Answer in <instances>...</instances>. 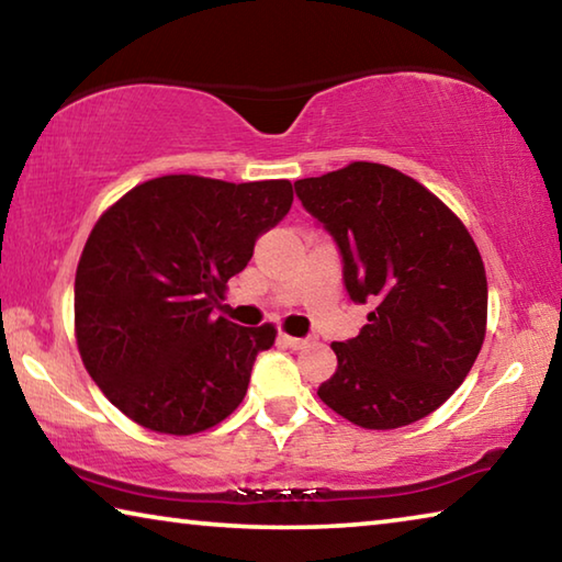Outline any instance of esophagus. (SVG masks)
Listing matches in <instances>:
<instances>
[{
	"label": "esophagus",
	"instance_id": "1",
	"mask_svg": "<svg viewBox=\"0 0 562 562\" xmlns=\"http://www.w3.org/2000/svg\"><path fill=\"white\" fill-rule=\"evenodd\" d=\"M280 339H282L288 347H292V349H302V347H307L310 341H312L310 337H290V335H282Z\"/></svg>",
	"mask_w": 562,
	"mask_h": 562
}]
</instances>
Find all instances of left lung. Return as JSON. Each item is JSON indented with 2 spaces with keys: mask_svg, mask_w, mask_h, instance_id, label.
Returning a JSON list of instances; mask_svg holds the SVG:
<instances>
[{
  "mask_svg": "<svg viewBox=\"0 0 562 562\" xmlns=\"http://www.w3.org/2000/svg\"><path fill=\"white\" fill-rule=\"evenodd\" d=\"M337 243L349 297L369 304L357 337L335 341L337 372L317 389L361 429H398L463 384L486 337L488 284L463 223L414 178L357 160L294 183Z\"/></svg>",
  "mask_w": 562,
  "mask_h": 562,
  "instance_id": "left-lung-1",
  "label": "left lung"
}]
</instances>
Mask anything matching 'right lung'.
<instances>
[{
  "label": "right lung",
  "mask_w": 562,
  "mask_h": 562,
  "mask_svg": "<svg viewBox=\"0 0 562 562\" xmlns=\"http://www.w3.org/2000/svg\"><path fill=\"white\" fill-rule=\"evenodd\" d=\"M290 205V180L164 176L99 217L76 268L74 319L83 367L113 406L173 436L240 406L278 331L211 312Z\"/></svg>",
  "instance_id": "add662e5"
}]
</instances>
